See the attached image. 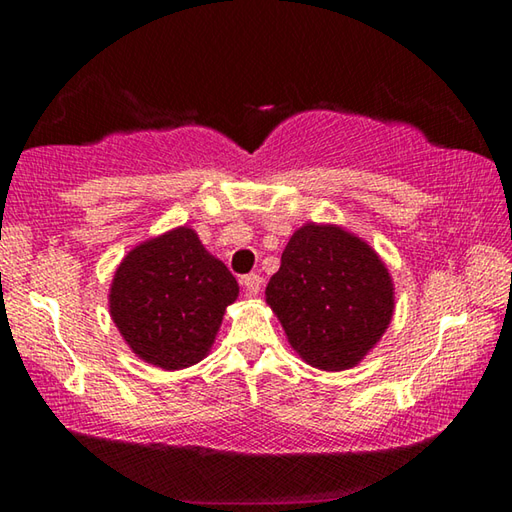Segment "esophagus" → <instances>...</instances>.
Returning a JSON list of instances; mask_svg holds the SVG:
<instances>
[{
    "instance_id": "34e87169",
    "label": "esophagus",
    "mask_w": 512,
    "mask_h": 512,
    "mask_svg": "<svg viewBox=\"0 0 512 512\" xmlns=\"http://www.w3.org/2000/svg\"><path fill=\"white\" fill-rule=\"evenodd\" d=\"M241 284H244L248 296H257L259 289H262V277H259L257 273H250V275L241 277Z\"/></svg>"
}]
</instances>
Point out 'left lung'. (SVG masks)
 Returning a JSON list of instances; mask_svg holds the SVG:
<instances>
[{"instance_id": "obj_1", "label": "left lung", "mask_w": 512, "mask_h": 512, "mask_svg": "<svg viewBox=\"0 0 512 512\" xmlns=\"http://www.w3.org/2000/svg\"><path fill=\"white\" fill-rule=\"evenodd\" d=\"M266 305L298 357L318 370H348L391 325L395 287L368 241L334 223L293 232L266 287Z\"/></svg>"}]
</instances>
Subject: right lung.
Returning a JSON list of instances; mask_svg holds the SVG:
<instances>
[{"instance_id":"right-lung-1","label":"right lung","mask_w":512,"mask_h":512,"mask_svg":"<svg viewBox=\"0 0 512 512\" xmlns=\"http://www.w3.org/2000/svg\"><path fill=\"white\" fill-rule=\"evenodd\" d=\"M239 284L189 225L128 250L112 275L110 318L142 361L183 370L210 354Z\"/></svg>"}]
</instances>
